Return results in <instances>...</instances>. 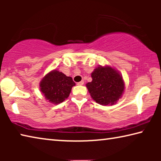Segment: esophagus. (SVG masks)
<instances>
[{"mask_svg":"<svg viewBox=\"0 0 161 161\" xmlns=\"http://www.w3.org/2000/svg\"><path fill=\"white\" fill-rule=\"evenodd\" d=\"M84 81H80V82H77V84L78 85H83L84 84Z\"/></svg>","mask_w":161,"mask_h":161,"instance_id":"obj_1","label":"esophagus"}]
</instances>
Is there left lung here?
<instances>
[{
  "label": "left lung",
  "instance_id": "1",
  "mask_svg": "<svg viewBox=\"0 0 161 161\" xmlns=\"http://www.w3.org/2000/svg\"><path fill=\"white\" fill-rule=\"evenodd\" d=\"M92 81L86 86L92 99L102 105H113L124 91V82L119 72L111 67L99 66L92 73Z\"/></svg>",
  "mask_w": 161,
  "mask_h": 161
}]
</instances>
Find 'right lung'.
<instances>
[{
    "mask_svg": "<svg viewBox=\"0 0 161 161\" xmlns=\"http://www.w3.org/2000/svg\"><path fill=\"white\" fill-rule=\"evenodd\" d=\"M75 83L72 78L54 69L49 72L40 81V91L49 102L58 104L67 99Z\"/></svg>",
    "mask_w": 161,
    "mask_h": 161,
    "instance_id": "obj_1",
    "label": "right lung"
}]
</instances>
